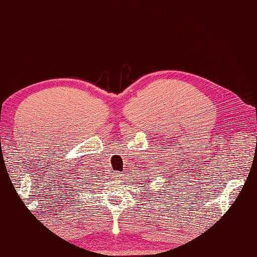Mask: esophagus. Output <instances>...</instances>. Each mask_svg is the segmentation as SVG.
Listing matches in <instances>:
<instances>
[{
    "label": "esophagus",
    "instance_id": "obj_1",
    "mask_svg": "<svg viewBox=\"0 0 257 257\" xmlns=\"http://www.w3.org/2000/svg\"><path fill=\"white\" fill-rule=\"evenodd\" d=\"M121 177V173L120 172H115V178H120Z\"/></svg>",
    "mask_w": 257,
    "mask_h": 257
}]
</instances>
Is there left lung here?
<instances>
[{
  "instance_id": "obj_1",
  "label": "left lung",
  "mask_w": 257,
  "mask_h": 257,
  "mask_svg": "<svg viewBox=\"0 0 257 257\" xmlns=\"http://www.w3.org/2000/svg\"><path fill=\"white\" fill-rule=\"evenodd\" d=\"M169 179H170V178H169ZM163 184H164V182H163ZM167 188H168V187H167Z\"/></svg>"
}]
</instances>
